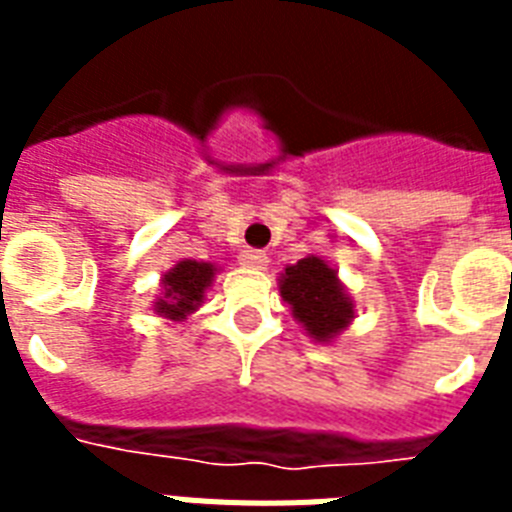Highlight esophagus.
Instances as JSON below:
<instances>
[{"instance_id":"34e87169","label":"esophagus","mask_w":512,"mask_h":512,"mask_svg":"<svg viewBox=\"0 0 512 512\" xmlns=\"http://www.w3.org/2000/svg\"><path fill=\"white\" fill-rule=\"evenodd\" d=\"M268 263V257H265L263 249H244L241 252V265H247V268H263Z\"/></svg>"}]
</instances>
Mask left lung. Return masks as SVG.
I'll list each match as a JSON object with an SVG mask.
<instances>
[{
    "instance_id": "1",
    "label": "left lung",
    "mask_w": 512,
    "mask_h": 512,
    "mask_svg": "<svg viewBox=\"0 0 512 512\" xmlns=\"http://www.w3.org/2000/svg\"><path fill=\"white\" fill-rule=\"evenodd\" d=\"M281 295L316 340L335 337L353 316L350 297L321 257H303L297 265H289L281 276Z\"/></svg>"
}]
</instances>
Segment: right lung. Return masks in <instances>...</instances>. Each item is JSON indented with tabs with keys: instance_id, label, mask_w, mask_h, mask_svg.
Here are the masks:
<instances>
[{
	"instance_id": "1",
	"label": "right lung",
	"mask_w": 512,
	"mask_h": 512,
	"mask_svg": "<svg viewBox=\"0 0 512 512\" xmlns=\"http://www.w3.org/2000/svg\"><path fill=\"white\" fill-rule=\"evenodd\" d=\"M212 276H215V265L196 263V260L177 263L164 276V297L156 303V313H162L172 321L185 319L188 313L196 311Z\"/></svg>"
}]
</instances>
